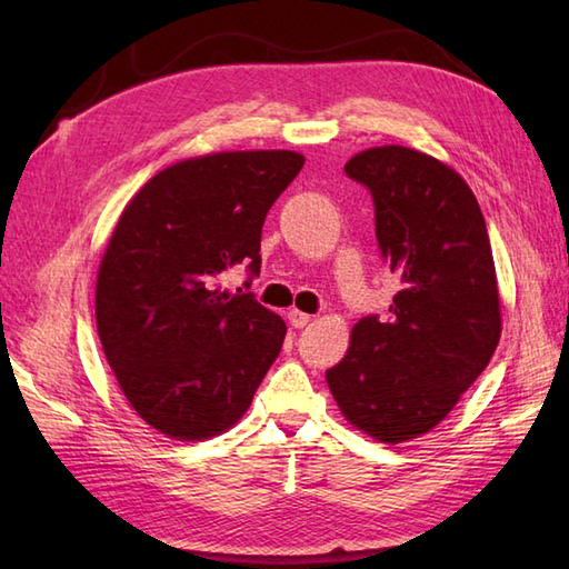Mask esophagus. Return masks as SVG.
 Segmentation results:
<instances>
[{"mask_svg":"<svg viewBox=\"0 0 569 569\" xmlns=\"http://www.w3.org/2000/svg\"><path fill=\"white\" fill-rule=\"evenodd\" d=\"M310 320H312V318L308 316V312H300V310H288V322H291L296 330L306 328V325H308Z\"/></svg>","mask_w":569,"mask_h":569,"instance_id":"obj_1","label":"esophagus"}]
</instances>
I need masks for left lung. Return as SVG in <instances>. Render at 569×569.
<instances>
[{
    "instance_id": "1",
    "label": "left lung",
    "mask_w": 569,
    "mask_h": 569,
    "mask_svg": "<svg viewBox=\"0 0 569 569\" xmlns=\"http://www.w3.org/2000/svg\"><path fill=\"white\" fill-rule=\"evenodd\" d=\"M345 173L371 192L379 251L401 291L389 318L355 325L325 379L352 426L396 445L438 426L487 369L501 337L497 273L485 214L452 168L377 147Z\"/></svg>"
}]
</instances>
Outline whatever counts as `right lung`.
Segmentation results:
<instances>
[{"label": "right lung", "instance_id": "right-lung-1", "mask_svg": "<svg viewBox=\"0 0 569 569\" xmlns=\"http://www.w3.org/2000/svg\"><path fill=\"white\" fill-rule=\"evenodd\" d=\"M303 163L293 151L180 161L119 217L94 293L98 332L127 401L168 438L232 428L281 352L286 322L217 278L239 263L259 276L266 212Z\"/></svg>", "mask_w": 569, "mask_h": 569}]
</instances>
